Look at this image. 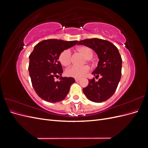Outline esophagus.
I'll list each match as a JSON object with an SVG mask.
<instances>
[{
	"instance_id": "obj_1",
	"label": "esophagus",
	"mask_w": 148,
	"mask_h": 148,
	"mask_svg": "<svg viewBox=\"0 0 148 148\" xmlns=\"http://www.w3.org/2000/svg\"><path fill=\"white\" fill-rule=\"evenodd\" d=\"M75 81L77 82H78L79 81V79H78V78H75Z\"/></svg>"
}]
</instances>
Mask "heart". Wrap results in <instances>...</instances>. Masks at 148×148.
I'll list each match as a JSON object with an SVG mask.
<instances>
[{"instance_id": "obj_1", "label": "heart", "mask_w": 148, "mask_h": 148, "mask_svg": "<svg viewBox=\"0 0 148 148\" xmlns=\"http://www.w3.org/2000/svg\"><path fill=\"white\" fill-rule=\"evenodd\" d=\"M77 51L82 53V54L86 57V60L89 61L93 56V50L88 46H81L77 49ZM59 61L60 63L64 66H68L70 64L71 61V53L70 49H65L60 53L59 57ZM89 70V66L87 65H84L82 66H78L73 65L70 66L65 71V74L68 77H73L75 78H79L88 72Z\"/></svg>"}]
</instances>
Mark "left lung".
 <instances>
[{"label": "left lung", "instance_id": "obj_1", "mask_svg": "<svg viewBox=\"0 0 148 148\" xmlns=\"http://www.w3.org/2000/svg\"><path fill=\"white\" fill-rule=\"evenodd\" d=\"M91 48L99 58L96 69L92 74L101 78L97 82L89 79L83 92L89 100L102 102L109 99L117 89L122 74V60L118 49L110 42L98 38L86 39L78 42Z\"/></svg>", "mask_w": 148, "mask_h": 148}]
</instances>
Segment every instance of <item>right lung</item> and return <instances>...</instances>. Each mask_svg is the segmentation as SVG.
<instances>
[{
  "mask_svg": "<svg viewBox=\"0 0 148 148\" xmlns=\"http://www.w3.org/2000/svg\"><path fill=\"white\" fill-rule=\"evenodd\" d=\"M78 41L61 39L44 40L34 47L29 56V73L33 88L39 97L49 102L64 100L71 85L75 82L72 77H62V66L59 61L61 52L77 44ZM60 76L55 82V77Z\"/></svg>",
  "mask_w": 148,
  "mask_h": 148,
  "instance_id": "obj_1",
  "label": "right lung"
}]
</instances>
